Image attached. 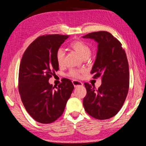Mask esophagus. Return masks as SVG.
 Masks as SVG:
<instances>
[{
    "mask_svg": "<svg viewBox=\"0 0 146 146\" xmlns=\"http://www.w3.org/2000/svg\"><path fill=\"white\" fill-rule=\"evenodd\" d=\"M72 82H73V85H74V86H75V88L78 87V86H83V83L82 82H80V81L73 80L72 81Z\"/></svg>",
    "mask_w": 146,
    "mask_h": 146,
    "instance_id": "esophagus-1",
    "label": "esophagus"
}]
</instances>
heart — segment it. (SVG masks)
I'll list each match as a JSON object with an SVG mask.
<instances>
[{"label": "heart", "instance_id": "heart-1", "mask_svg": "<svg viewBox=\"0 0 146 146\" xmlns=\"http://www.w3.org/2000/svg\"><path fill=\"white\" fill-rule=\"evenodd\" d=\"M70 47L77 52L83 58H87L91 55V49L88 44L81 40H74L70 44ZM55 57L56 62L58 66H63L64 64V58H65V53L62 48H59L56 51L55 54ZM83 73L82 70H71L68 73V75L73 78H79Z\"/></svg>", "mask_w": 146, "mask_h": 146}]
</instances>
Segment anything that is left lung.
I'll use <instances>...</instances> for the list:
<instances>
[{"label": "left lung", "mask_w": 146, "mask_h": 146, "mask_svg": "<svg viewBox=\"0 0 146 146\" xmlns=\"http://www.w3.org/2000/svg\"><path fill=\"white\" fill-rule=\"evenodd\" d=\"M83 38L98 43L97 58L91 71L93 78H102L98 89L87 82L83 105L88 115L98 120L114 117L122 108L129 86V64L122 44L109 32H92Z\"/></svg>", "instance_id": "obj_1"}]
</instances>
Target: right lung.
Instances as JSON below:
<instances>
[{"label": "right lung", "instance_id": "add662e5", "mask_svg": "<svg viewBox=\"0 0 146 146\" xmlns=\"http://www.w3.org/2000/svg\"><path fill=\"white\" fill-rule=\"evenodd\" d=\"M68 35H44L24 51L19 72V91L29 115L36 122L50 123L62 115L74 89L70 79L63 78L56 87L49 79L59 70L55 54Z\"/></svg>", "mask_w": 146, "mask_h": 146}]
</instances>
